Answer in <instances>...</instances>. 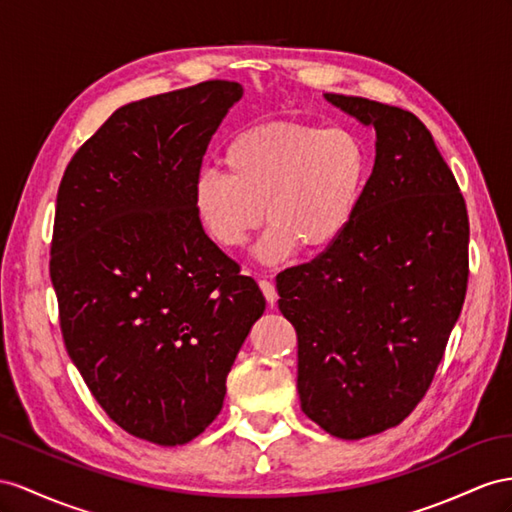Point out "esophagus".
I'll return each instance as SVG.
<instances>
[{"label":"esophagus","instance_id":"1","mask_svg":"<svg viewBox=\"0 0 512 512\" xmlns=\"http://www.w3.org/2000/svg\"><path fill=\"white\" fill-rule=\"evenodd\" d=\"M259 287H261V292H264L268 305L274 307V303H277V287H274V283L268 281V279H261Z\"/></svg>","mask_w":512,"mask_h":512}]
</instances>
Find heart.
Wrapping results in <instances>:
<instances>
[{
    "label": "heart",
    "mask_w": 512,
    "mask_h": 512,
    "mask_svg": "<svg viewBox=\"0 0 512 512\" xmlns=\"http://www.w3.org/2000/svg\"><path fill=\"white\" fill-rule=\"evenodd\" d=\"M225 175L203 170L192 203L203 231L222 251H238L266 220L259 259L274 264L298 246H333L357 214L368 181V153L346 129L298 121L259 123L222 151Z\"/></svg>",
    "instance_id": "heart-1"
}]
</instances>
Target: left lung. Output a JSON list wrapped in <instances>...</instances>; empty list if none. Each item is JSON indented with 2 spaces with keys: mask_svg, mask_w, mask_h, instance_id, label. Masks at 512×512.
I'll list each match as a JSON object with an SVG mask.
<instances>
[{
  "mask_svg": "<svg viewBox=\"0 0 512 512\" xmlns=\"http://www.w3.org/2000/svg\"><path fill=\"white\" fill-rule=\"evenodd\" d=\"M376 131L357 214L309 264L277 274L298 337L300 409L339 439L398 426L426 396L461 316L469 218L426 125L396 106L326 93Z\"/></svg>",
  "mask_w": 512,
  "mask_h": 512,
  "instance_id": "8db88e82",
  "label": "left lung"
}]
</instances>
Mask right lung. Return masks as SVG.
Returning <instances> with one entry per match:
<instances>
[{"label":"right lung","mask_w":512,"mask_h":512,"mask_svg":"<svg viewBox=\"0 0 512 512\" xmlns=\"http://www.w3.org/2000/svg\"><path fill=\"white\" fill-rule=\"evenodd\" d=\"M238 82L116 110L64 170L49 274L64 346L129 435L183 445L214 422L266 298L207 238L192 192Z\"/></svg>","instance_id":"obj_1"}]
</instances>
